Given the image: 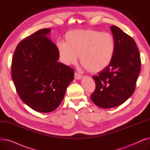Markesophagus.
Returning a JSON list of instances; mask_svg holds the SVG:
<instances>
[{"mask_svg":"<svg viewBox=\"0 0 150 150\" xmlns=\"http://www.w3.org/2000/svg\"><path fill=\"white\" fill-rule=\"evenodd\" d=\"M82 76L80 74H78L77 73H75V80H81L82 78Z\"/></svg>","mask_w":150,"mask_h":150,"instance_id":"obj_1","label":"esophagus"}]
</instances>
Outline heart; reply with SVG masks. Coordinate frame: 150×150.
Wrapping results in <instances>:
<instances>
[{
	"mask_svg": "<svg viewBox=\"0 0 150 150\" xmlns=\"http://www.w3.org/2000/svg\"><path fill=\"white\" fill-rule=\"evenodd\" d=\"M63 64L70 66L80 56L81 64L89 73L98 74L111 62L115 45L113 36L108 33L88 30H74L64 35V42L56 44Z\"/></svg>",
	"mask_w": 150,
	"mask_h": 150,
	"instance_id": "heart-1",
	"label": "heart"
}]
</instances>
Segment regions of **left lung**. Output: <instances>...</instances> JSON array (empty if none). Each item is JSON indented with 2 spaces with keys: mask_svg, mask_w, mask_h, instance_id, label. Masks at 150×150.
<instances>
[{
  "mask_svg": "<svg viewBox=\"0 0 150 150\" xmlns=\"http://www.w3.org/2000/svg\"><path fill=\"white\" fill-rule=\"evenodd\" d=\"M110 28L115 53L109 66L93 76L96 88L91 96L94 104L104 109L119 106L132 95L141 67L139 51L134 39L115 25Z\"/></svg>",
  "mask_w": 150,
  "mask_h": 150,
  "instance_id": "left-lung-1",
  "label": "left lung"
}]
</instances>
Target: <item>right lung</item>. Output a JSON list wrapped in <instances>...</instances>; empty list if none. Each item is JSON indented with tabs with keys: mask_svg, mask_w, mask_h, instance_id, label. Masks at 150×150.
<instances>
[{
	"mask_svg": "<svg viewBox=\"0 0 150 150\" xmlns=\"http://www.w3.org/2000/svg\"><path fill=\"white\" fill-rule=\"evenodd\" d=\"M50 30L41 29L21 41L11 64L12 79L19 97L42 113L59 106L74 78V70L58 62L57 45L48 37Z\"/></svg>",
	"mask_w": 150,
	"mask_h": 150,
	"instance_id": "right-lung-1",
	"label": "right lung"
}]
</instances>
